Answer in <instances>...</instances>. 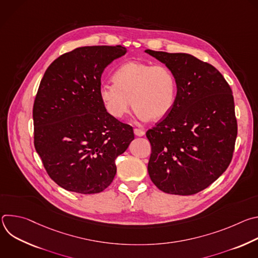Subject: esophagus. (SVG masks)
<instances>
[{
  "label": "esophagus",
  "mask_w": 258,
  "mask_h": 258,
  "mask_svg": "<svg viewBox=\"0 0 258 258\" xmlns=\"http://www.w3.org/2000/svg\"><path fill=\"white\" fill-rule=\"evenodd\" d=\"M134 133H135V135H136L137 137H143V136L145 135V132H144L143 130H141V128H138V127H136V128L134 130Z\"/></svg>",
  "instance_id": "34e87169"
}]
</instances>
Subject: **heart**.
Segmentation results:
<instances>
[{"label":"heart","instance_id":"heart-1","mask_svg":"<svg viewBox=\"0 0 258 258\" xmlns=\"http://www.w3.org/2000/svg\"><path fill=\"white\" fill-rule=\"evenodd\" d=\"M176 95V79L167 66L139 60L122 63L113 73V82L99 87L106 111L117 119L124 117L134 104L140 119L160 120L170 113Z\"/></svg>","mask_w":258,"mask_h":258}]
</instances>
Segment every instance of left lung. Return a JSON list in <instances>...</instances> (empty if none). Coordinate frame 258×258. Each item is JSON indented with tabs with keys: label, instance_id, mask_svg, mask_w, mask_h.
I'll list each match as a JSON object with an SVG mask.
<instances>
[{
	"label": "left lung",
	"instance_id": "1",
	"mask_svg": "<svg viewBox=\"0 0 258 258\" xmlns=\"http://www.w3.org/2000/svg\"><path fill=\"white\" fill-rule=\"evenodd\" d=\"M145 52L164 63L177 83L170 113L146 133L150 178L167 194L194 195L232 161L238 133L232 89L214 66L190 54Z\"/></svg>",
	"mask_w": 258,
	"mask_h": 258
}]
</instances>
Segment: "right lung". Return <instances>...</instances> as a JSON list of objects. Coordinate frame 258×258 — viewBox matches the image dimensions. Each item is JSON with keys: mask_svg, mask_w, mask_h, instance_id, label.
<instances>
[{"mask_svg": "<svg viewBox=\"0 0 258 258\" xmlns=\"http://www.w3.org/2000/svg\"><path fill=\"white\" fill-rule=\"evenodd\" d=\"M125 53L122 46L77 48L54 60L41 81L32 109L34 147L49 176L67 191H104L115 176L116 157L135 139L99 97L104 69Z\"/></svg>", "mask_w": 258, "mask_h": 258, "instance_id": "1", "label": "right lung"}]
</instances>
